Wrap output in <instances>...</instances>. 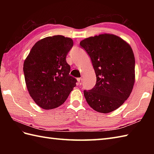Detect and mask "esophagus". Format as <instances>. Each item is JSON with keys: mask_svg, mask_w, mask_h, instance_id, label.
I'll return each mask as SVG.
<instances>
[{"mask_svg": "<svg viewBox=\"0 0 154 154\" xmlns=\"http://www.w3.org/2000/svg\"><path fill=\"white\" fill-rule=\"evenodd\" d=\"M77 83H78V85H81L82 84V83H83L82 79H81V78H78V79H77Z\"/></svg>", "mask_w": 154, "mask_h": 154, "instance_id": "1", "label": "esophagus"}]
</instances>
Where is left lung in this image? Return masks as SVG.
<instances>
[{"label":"left lung","mask_w":154,"mask_h":154,"mask_svg":"<svg viewBox=\"0 0 154 154\" xmlns=\"http://www.w3.org/2000/svg\"><path fill=\"white\" fill-rule=\"evenodd\" d=\"M80 45L90 56L97 77L95 86L84 91L85 98L97 112H112L130 97L134 85L132 49L122 38L111 34L85 38Z\"/></svg>","instance_id":"left-lung-1"}]
</instances>
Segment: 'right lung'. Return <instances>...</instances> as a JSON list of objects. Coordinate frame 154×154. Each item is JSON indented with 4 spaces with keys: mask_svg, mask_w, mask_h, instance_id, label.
I'll return each mask as SVG.
<instances>
[{
    "mask_svg": "<svg viewBox=\"0 0 154 154\" xmlns=\"http://www.w3.org/2000/svg\"><path fill=\"white\" fill-rule=\"evenodd\" d=\"M73 45V40L63 35L46 37L34 44L26 58L23 70L27 89L42 109L60 106L76 86L66 61Z\"/></svg>",
    "mask_w": 154,
    "mask_h": 154,
    "instance_id": "add662e5",
    "label": "right lung"
}]
</instances>
